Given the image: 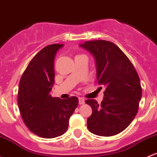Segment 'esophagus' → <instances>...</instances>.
Instances as JSON below:
<instances>
[{
  "instance_id": "1",
  "label": "esophagus",
  "mask_w": 157,
  "mask_h": 157,
  "mask_svg": "<svg viewBox=\"0 0 157 157\" xmlns=\"http://www.w3.org/2000/svg\"><path fill=\"white\" fill-rule=\"evenodd\" d=\"M85 104V100H84V98H79V104L82 105V104Z\"/></svg>"
}]
</instances>
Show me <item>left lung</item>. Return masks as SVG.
I'll use <instances>...</instances> for the list:
<instances>
[{
	"label": "left lung",
	"instance_id": "obj_1",
	"mask_svg": "<svg viewBox=\"0 0 157 157\" xmlns=\"http://www.w3.org/2000/svg\"><path fill=\"white\" fill-rule=\"evenodd\" d=\"M80 47L94 56L98 82L105 88L101 104L94 99L86 101L92 109L87 120L88 129L101 136L116 135L124 130L137 114L142 93L139 75L130 59L114 43L89 41Z\"/></svg>",
	"mask_w": 157,
	"mask_h": 157
}]
</instances>
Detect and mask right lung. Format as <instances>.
Here are the masks:
<instances>
[{"mask_svg":"<svg viewBox=\"0 0 157 157\" xmlns=\"http://www.w3.org/2000/svg\"><path fill=\"white\" fill-rule=\"evenodd\" d=\"M64 44L46 46L31 59L21 76L18 92V104L26 126L39 136L51 139L62 136L68 127L70 117L78 98H53L54 59Z\"/></svg>","mask_w":157,"mask_h":157,"instance_id":"1","label":"right lung"}]
</instances>
